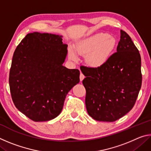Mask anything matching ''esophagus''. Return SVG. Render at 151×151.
<instances>
[{
    "label": "esophagus",
    "mask_w": 151,
    "mask_h": 151,
    "mask_svg": "<svg viewBox=\"0 0 151 151\" xmlns=\"http://www.w3.org/2000/svg\"><path fill=\"white\" fill-rule=\"evenodd\" d=\"M85 75H83V73H81V74H80V81H83V79H84V78H85Z\"/></svg>",
    "instance_id": "34e87169"
}]
</instances>
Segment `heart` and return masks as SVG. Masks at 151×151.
<instances>
[{"mask_svg": "<svg viewBox=\"0 0 151 151\" xmlns=\"http://www.w3.org/2000/svg\"><path fill=\"white\" fill-rule=\"evenodd\" d=\"M116 40L106 33H99L78 42L75 46L78 55L85 57V62L92 68H100L105 65L116 47ZM69 58L77 60L73 50L69 52Z\"/></svg>", "mask_w": 151, "mask_h": 151, "instance_id": "heart-1", "label": "heart"}]
</instances>
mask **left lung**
Masks as SVG:
<instances>
[{
	"instance_id": "1",
	"label": "left lung",
	"mask_w": 151,
	"mask_h": 151,
	"mask_svg": "<svg viewBox=\"0 0 151 151\" xmlns=\"http://www.w3.org/2000/svg\"><path fill=\"white\" fill-rule=\"evenodd\" d=\"M116 51L100 68H81L86 76V108L96 121L113 122L124 116L134 106L141 87L139 51L122 30Z\"/></svg>"
}]
</instances>
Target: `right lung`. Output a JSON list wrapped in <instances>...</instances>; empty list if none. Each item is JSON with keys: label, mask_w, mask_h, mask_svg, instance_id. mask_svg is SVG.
<instances>
[{"label": "right lung", "mask_w": 151, "mask_h": 151, "mask_svg": "<svg viewBox=\"0 0 151 151\" xmlns=\"http://www.w3.org/2000/svg\"><path fill=\"white\" fill-rule=\"evenodd\" d=\"M62 40V36L35 32L14 50L9 73L12 99L33 121L56 118L66 94L80 81V71L63 66L68 45Z\"/></svg>", "instance_id": "1"}]
</instances>
